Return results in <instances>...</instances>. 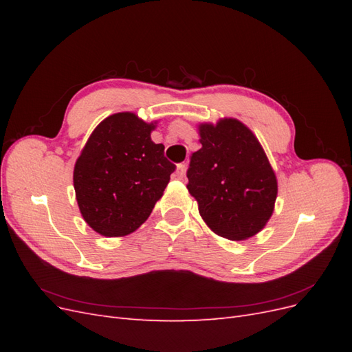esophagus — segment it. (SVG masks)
Masks as SVG:
<instances>
[{"instance_id":"obj_1","label":"esophagus","mask_w":352,"mask_h":352,"mask_svg":"<svg viewBox=\"0 0 352 352\" xmlns=\"http://www.w3.org/2000/svg\"><path fill=\"white\" fill-rule=\"evenodd\" d=\"M185 172H186L185 164H179V166L176 167V170H175V176H176L177 179H184V177H185Z\"/></svg>"}]
</instances>
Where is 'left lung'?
<instances>
[{
  "label": "left lung",
  "instance_id": "left-lung-1",
  "mask_svg": "<svg viewBox=\"0 0 352 352\" xmlns=\"http://www.w3.org/2000/svg\"><path fill=\"white\" fill-rule=\"evenodd\" d=\"M201 148L190 157L188 190L216 235L245 241L274 211L278 179L257 136L238 119L198 124Z\"/></svg>",
  "mask_w": 352,
  "mask_h": 352
}]
</instances>
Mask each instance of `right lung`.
Wrapping results in <instances>:
<instances>
[{
  "mask_svg": "<svg viewBox=\"0 0 352 352\" xmlns=\"http://www.w3.org/2000/svg\"><path fill=\"white\" fill-rule=\"evenodd\" d=\"M157 122L132 111L95 127L74 163L73 186L83 220L107 238L135 232L150 217L175 172L164 145L151 140Z\"/></svg>",
  "mask_w": 352,
  "mask_h": 352,
  "instance_id": "add662e5",
  "label": "right lung"
}]
</instances>
